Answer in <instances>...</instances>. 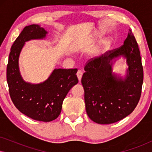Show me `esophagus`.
<instances>
[{
	"label": "esophagus",
	"instance_id": "1",
	"mask_svg": "<svg viewBox=\"0 0 152 152\" xmlns=\"http://www.w3.org/2000/svg\"><path fill=\"white\" fill-rule=\"evenodd\" d=\"M82 75H83V72L81 71V70H78L77 72V78L80 82L81 81V80H82Z\"/></svg>",
	"mask_w": 152,
	"mask_h": 152
}]
</instances>
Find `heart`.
Instances as JSON below:
<instances>
[{"mask_svg": "<svg viewBox=\"0 0 152 152\" xmlns=\"http://www.w3.org/2000/svg\"><path fill=\"white\" fill-rule=\"evenodd\" d=\"M110 47V42L109 41H105L102 43L100 46L97 47L94 51L91 54V57L92 58H98L100 56L107 52L109 50Z\"/></svg>", "mask_w": 152, "mask_h": 152, "instance_id": "1", "label": "heart"}]
</instances>
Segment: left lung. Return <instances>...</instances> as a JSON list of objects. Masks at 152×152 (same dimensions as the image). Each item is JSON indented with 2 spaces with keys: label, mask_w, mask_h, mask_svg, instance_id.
Returning a JSON list of instances; mask_svg holds the SVG:
<instances>
[{
  "label": "left lung",
  "mask_w": 152,
  "mask_h": 152,
  "mask_svg": "<svg viewBox=\"0 0 152 152\" xmlns=\"http://www.w3.org/2000/svg\"><path fill=\"white\" fill-rule=\"evenodd\" d=\"M122 57L128 68L124 77L113 72V65ZM82 84L87 115L97 124L120 121L132 113L140 98L143 68L138 43L129 30L124 44L89 61Z\"/></svg>",
  "instance_id": "obj_1"
}]
</instances>
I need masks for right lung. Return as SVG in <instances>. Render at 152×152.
Here are the masks:
<instances>
[{"instance_id":"add662e5","label":"right lung","mask_w":152,"mask_h":152,"mask_svg":"<svg viewBox=\"0 0 152 152\" xmlns=\"http://www.w3.org/2000/svg\"><path fill=\"white\" fill-rule=\"evenodd\" d=\"M48 32L39 25L25 27L12 45L7 66V82L12 102L18 111L33 120L50 122L58 118L68 91L78 83L77 69L55 68L44 82H27L20 75L18 59L27 41L44 39Z\"/></svg>"}]
</instances>
